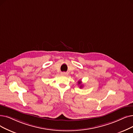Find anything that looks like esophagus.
<instances>
[{
  "label": "esophagus",
  "instance_id": "obj_1",
  "mask_svg": "<svg viewBox=\"0 0 133 133\" xmlns=\"http://www.w3.org/2000/svg\"><path fill=\"white\" fill-rule=\"evenodd\" d=\"M61 75H62V76H67L68 73L66 72H62Z\"/></svg>",
  "mask_w": 133,
  "mask_h": 133
}]
</instances>
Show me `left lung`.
Here are the masks:
<instances>
[{
	"label": "left lung",
	"mask_w": 133,
	"mask_h": 133,
	"mask_svg": "<svg viewBox=\"0 0 133 133\" xmlns=\"http://www.w3.org/2000/svg\"><path fill=\"white\" fill-rule=\"evenodd\" d=\"M81 84H82V82H81V80H80V81L79 80V82H78V85H80ZM80 88H83V86H82V85H80Z\"/></svg>",
	"instance_id": "1"
}]
</instances>
